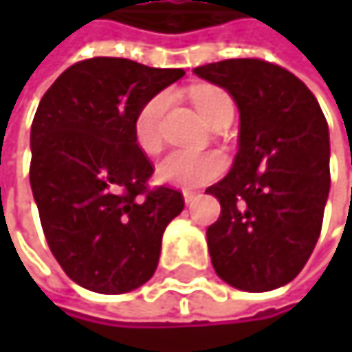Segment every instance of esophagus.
I'll list each match as a JSON object with an SVG mask.
<instances>
[{
    "instance_id": "esophagus-1",
    "label": "esophagus",
    "mask_w": 352,
    "mask_h": 352,
    "mask_svg": "<svg viewBox=\"0 0 352 352\" xmlns=\"http://www.w3.org/2000/svg\"><path fill=\"white\" fill-rule=\"evenodd\" d=\"M183 199H185V204L187 206H191L195 199H197V193H191V191H183Z\"/></svg>"
}]
</instances>
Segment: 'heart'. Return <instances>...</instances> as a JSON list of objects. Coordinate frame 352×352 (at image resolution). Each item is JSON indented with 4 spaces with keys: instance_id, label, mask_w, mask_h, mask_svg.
<instances>
[{
    "instance_id": "1",
    "label": "heart",
    "mask_w": 352,
    "mask_h": 352,
    "mask_svg": "<svg viewBox=\"0 0 352 352\" xmlns=\"http://www.w3.org/2000/svg\"><path fill=\"white\" fill-rule=\"evenodd\" d=\"M191 100L197 107V111L204 116V120L214 126L220 116L228 109H232L230 98L218 89V87H193ZM171 104V94L161 91L155 98H151L134 120V140L138 148L146 155H155L163 146V134H161V120ZM226 171V159L220 153H187V151H173L169 153L159 165L157 177L159 181L181 187V189H197Z\"/></svg>"
}]
</instances>
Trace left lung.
I'll return each mask as SVG.
<instances>
[{
  "label": "left lung",
  "mask_w": 352,
  "mask_h": 352,
  "mask_svg": "<svg viewBox=\"0 0 352 352\" xmlns=\"http://www.w3.org/2000/svg\"><path fill=\"white\" fill-rule=\"evenodd\" d=\"M193 73L226 89L241 111L230 173L208 187L220 218L206 236L222 281L271 292L308 263L330 191L328 124L314 94L283 67L228 58Z\"/></svg>",
  "instance_id": "obj_1"
}]
</instances>
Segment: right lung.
Wrapping results in <instances>:
<instances>
[{
  "mask_svg": "<svg viewBox=\"0 0 352 352\" xmlns=\"http://www.w3.org/2000/svg\"><path fill=\"white\" fill-rule=\"evenodd\" d=\"M183 75L96 56L69 67L38 104L30 185L40 224L63 271L89 292L126 294L157 271L163 232L185 201L146 187L153 165L134 120Z\"/></svg>",
  "mask_w": 352,
  "mask_h": 352,
  "instance_id": "add662e5",
  "label": "right lung"
}]
</instances>
